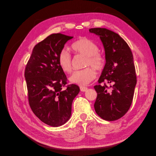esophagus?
Instances as JSON below:
<instances>
[{"label": "esophagus", "instance_id": "obj_1", "mask_svg": "<svg viewBox=\"0 0 156 156\" xmlns=\"http://www.w3.org/2000/svg\"><path fill=\"white\" fill-rule=\"evenodd\" d=\"M80 90H81V92H85L88 90V88L84 87H80Z\"/></svg>", "mask_w": 156, "mask_h": 156}]
</instances>
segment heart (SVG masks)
Segmentation results:
<instances>
[{
    "mask_svg": "<svg viewBox=\"0 0 156 156\" xmlns=\"http://www.w3.org/2000/svg\"><path fill=\"white\" fill-rule=\"evenodd\" d=\"M72 49L75 53L86 56L84 67L92 66L96 70H101L105 64V58L99 53L98 46L87 37L75 41L72 45ZM58 62L63 72L70 73L72 71V56L67 51L62 50L58 56ZM95 71L90 67L81 70H77L72 74L69 80L80 86L87 85L96 78Z\"/></svg>",
    "mask_w": 156,
    "mask_h": 156,
    "instance_id": "b5f03b06",
    "label": "heart"
}]
</instances>
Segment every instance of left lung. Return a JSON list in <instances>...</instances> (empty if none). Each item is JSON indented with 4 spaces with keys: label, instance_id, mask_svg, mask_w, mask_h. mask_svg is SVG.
Instances as JSON below:
<instances>
[{
    "label": "left lung",
    "instance_id": "1",
    "mask_svg": "<svg viewBox=\"0 0 156 156\" xmlns=\"http://www.w3.org/2000/svg\"><path fill=\"white\" fill-rule=\"evenodd\" d=\"M89 31L100 36L106 59L99 84L94 87L97 92L94 108L102 119L116 120L125 115L133 101L136 83L133 54L125 40L116 33L103 28H93ZM105 81L112 84L111 91Z\"/></svg>",
    "mask_w": 156,
    "mask_h": 156
}]
</instances>
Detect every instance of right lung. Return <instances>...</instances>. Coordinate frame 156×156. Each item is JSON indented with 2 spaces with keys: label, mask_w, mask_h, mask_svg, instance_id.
<instances>
[{
  "label": "right lung",
  "mask_w": 156,
  "mask_h": 156,
  "mask_svg": "<svg viewBox=\"0 0 156 156\" xmlns=\"http://www.w3.org/2000/svg\"><path fill=\"white\" fill-rule=\"evenodd\" d=\"M72 38L60 33L47 37L34 46L25 67L29 105L41 122L53 127L69 119L73 100L80 91L76 84H68L58 62L60 52Z\"/></svg>",
  "instance_id": "add662e5"
}]
</instances>
